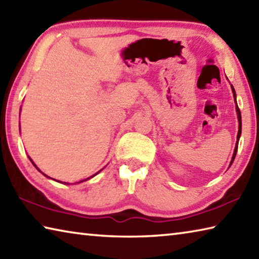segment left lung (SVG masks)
Listing matches in <instances>:
<instances>
[{
    "label": "left lung",
    "mask_w": 259,
    "mask_h": 259,
    "mask_svg": "<svg viewBox=\"0 0 259 259\" xmlns=\"http://www.w3.org/2000/svg\"><path fill=\"white\" fill-rule=\"evenodd\" d=\"M231 89H232V94H233V98H235V102H236V110H237V115H238V121H239V131H238V135H237V143H236V148H235V152H233L232 155V159H231V162L230 165L232 164L233 160L236 158V154H237V151H238V143H239V139H240V135H241V114H240V109H239V107L237 105V98H236V91H235V88L231 85Z\"/></svg>",
    "instance_id": "obj_1"
}]
</instances>
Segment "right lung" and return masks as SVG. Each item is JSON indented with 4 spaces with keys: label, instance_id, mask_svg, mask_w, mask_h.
Instances as JSON below:
<instances>
[{
    "label": "right lung",
    "instance_id": "1",
    "mask_svg": "<svg viewBox=\"0 0 259 259\" xmlns=\"http://www.w3.org/2000/svg\"><path fill=\"white\" fill-rule=\"evenodd\" d=\"M29 159H30V158H29ZM30 161H31V162H32V164H33V165H35V167L37 168V165H36L35 163H33V161H32L31 159H30ZM37 169H38V168H37ZM38 170H39V169H38ZM39 171H40V170H39ZM100 171H101V170H100ZM100 171H98V172H97V174H99ZM40 172H41V171H40ZM41 174H42V172H41ZM97 174H96V175H97ZM42 175H44V176H46L45 174H42ZM96 175H94V176H91V177H90V178H92V177H95V176H96ZM46 177H48V176H46ZM48 178H51V177H48ZM90 178H87V179H84V180H81V182H79V183H82V182H85V180H88V179H90Z\"/></svg>",
    "mask_w": 259,
    "mask_h": 259
}]
</instances>
